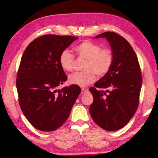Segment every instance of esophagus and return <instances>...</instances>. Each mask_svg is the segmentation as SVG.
<instances>
[{"label": "esophagus", "instance_id": "esophagus-1", "mask_svg": "<svg viewBox=\"0 0 158 158\" xmlns=\"http://www.w3.org/2000/svg\"><path fill=\"white\" fill-rule=\"evenodd\" d=\"M88 90L86 89H81V94H85L86 93H88Z\"/></svg>", "mask_w": 158, "mask_h": 158}]
</instances>
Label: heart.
<instances>
[{
	"label": "heart",
	"mask_w": 158,
	"mask_h": 158,
	"mask_svg": "<svg viewBox=\"0 0 158 158\" xmlns=\"http://www.w3.org/2000/svg\"><path fill=\"white\" fill-rule=\"evenodd\" d=\"M75 52L81 58L87 60L83 72H76L69 77L70 84L85 87L96 79V74L102 77L109 71L113 62V53L109 48L101 49L96 43L85 41L75 48ZM60 64L65 71H72L75 64V57L68 50L60 55Z\"/></svg>",
	"instance_id": "heart-1"
}]
</instances>
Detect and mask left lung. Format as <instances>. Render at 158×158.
<instances>
[{
    "label": "left lung",
    "mask_w": 158,
    "mask_h": 158,
    "mask_svg": "<svg viewBox=\"0 0 158 158\" xmlns=\"http://www.w3.org/2000/svg\"><path fill=\"white\" fill-rule=\"evenodd\" d=\"M106 38L113 53L111 68L89 88L94 101L89 113L94 122L107 131L122 128L135 115L142 85L138 58L132 46L115 32H103L94 37ZM100 88L105 90H100Z\"/></svg>",
    "instance_id": "1"
}]
</instances>
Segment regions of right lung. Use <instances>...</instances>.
Wrapping results in <instances>:
<instances>
[{
	"instance_id": "obj_1",
	"label": "right lung",
	"mask_w": 158,
	"mask_h": 158,
	"mask_svg": "<svg viewBox=\"0 0 158 158\" xmlns=\"http://www.w3.org/2000/svg\"><path fill=\"white\" fill-rule=\"evenodd\" d=\"M77 39L43 35L23 53L16 79L19 103L26 119L39 130L52 132L62 126L81 92L75 85L56 89L67 79L60 64V53Z\"/></svg>"
}]
</instances>
